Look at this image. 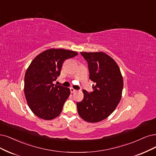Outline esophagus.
Wrapping results in <instances>:
<instances>
[{
  "mask_svg": "<svg viewBox=\"0 0 156 156\" xmlns=\"http://www.w3.org/2000/svg\"><path fill=\"white\" fill-rule=\"evenodd\" d=\"M70 90H71V93H76V92L77 91L76 89H74L73 88V87H71V88H70Z\"/></svg>",
  "mask_w": 156,
  "mask_h": 156,
  "instance_id": "34e87169",
  "label": "esophagus"
}]
</instances>
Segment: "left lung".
Here are the masks:
<instances>
[{"label": "left lung", "mask_w": 156, "mask_h": 156, "mask_svg": "<svg viewBox=\"0 0 156 156\" xmlns=\"http://www.w3.org/2000/svg\"><path fill=\"white\" fill-rule=\"evenodd\" d=\"M80 53L88 63L89 79L95 85L90 93L83 90V99L76 103L78 112L86 122H99L110 116L119 103L123 77L116 62L106 53Z\"/></svg>", "instance_id": "8db88e82"}]
</instances>
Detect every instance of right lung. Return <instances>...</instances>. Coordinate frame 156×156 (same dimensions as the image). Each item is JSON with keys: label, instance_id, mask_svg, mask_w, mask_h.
<instances>
[{"label": "right lung", "instance_id": "right-lung-1", "mask_svg": "<svg viewBox=\"0 0 156 156\" xmlns=\"http://www.w3.org/2000/svg\"><path fill=\"white\" fill-rule=\"evenodd\" d=\"M77 55L75 51L53 48L40 53L30 63L25 74L24 94L37 116L51 120L60 114L71 92L53 82L60 75L64 60Z\"/></svg>", "mask_w": 156, "mask_h": 156}]
</instances>
